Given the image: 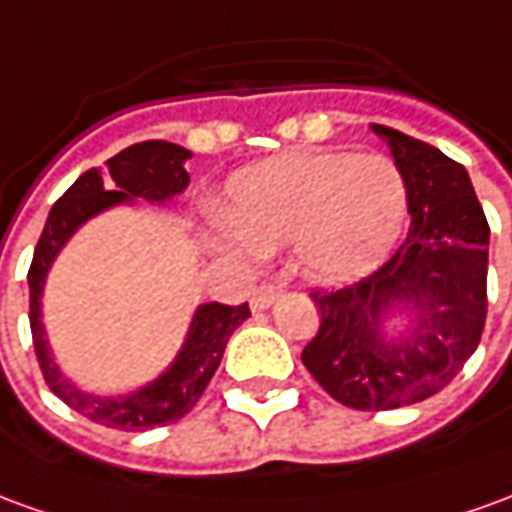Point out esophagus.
I'll return each mask as SVG.
<instances>
[{
	"instance_id": "34e87169",
	"label": "esophagus",
	"mask_w": 512,
	"mask_h": 512,
	"mask_svg": "<svg viewBox=\"0 0 512 512\" xmlns=\"http://www.w3.org/2000/svg\"><path fill=\"white\" fill-rule=\"evenodd\" d=\"M280 293H282L280 285L263 282V285L255 288V293H252V307H255V310H266L268 305H274V299H277Z\"/></svg>"
}]
</instances>
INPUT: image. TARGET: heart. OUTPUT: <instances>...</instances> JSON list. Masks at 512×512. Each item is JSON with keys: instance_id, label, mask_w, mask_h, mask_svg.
I'll list each match as a JSON object with an SVG mask.
<instances>
[{"instance_id": "b5f03b06", "label": "heart", "mask_w": 512, "mask_h": 512, "mask_svg": "<svg viewBox=\"0 0 512 512\" xmlns=\"http://www.w3.org/2000/svg\"><path fill=\"white\" fill-rule=\"evenodd\" d=\"M227 221L213 241L232 255L291 246L296 268L321 285L355 282L382 266L407 219V188L391 157L288 152L238 171Z\"/></svg>"}]
</instances>
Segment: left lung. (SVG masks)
Here are the masks:
<instances>
[{"label": "left lung", "mask_w": 512, "mask_h": 512, "mask_svg": "<svg viewBox=\"0 0 512 512\" xmlns=\"http://www.w3.org/2000/svg\"><path fill=\"white\" fill-rule=\"evenodd\" d=\"M402 171L410 232L396 255L355 285L313 291L321 324L302 363L335 402L355 410L416 405L455 380L488 313V221L466 169L435 146L371 124ZM393 312L417 324L381 330Z\"/></svg>", "instance_id": "left-lung-1"}]
</instances>
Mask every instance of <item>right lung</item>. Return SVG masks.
Wrapping results in <instances>:
<instances>
[{"label":"right lung","mask_w":512,"mask_h":512,"mask_svg":"<svg viewBox=\"0 0 512 512\" xmlns=\"http://www.w3.org/2000/svg\"><path fill=\"white\" fill-rule=\"evenodd\" d=\"M188 157H191L188 149L169 144V141H144L110 157L107 171L88 169L49 210V219L32 255L30 274H27L30 330L41 374L49 391L60 396L71 410H77L80 416L91 418L102 427L138 432L180 421L199 402L207 382L213 380L235 327H241L246 318L252 316L249 302L238 307L219 305V302L199 305L185 346L180 349V355L174 357V363L157 380L119 399L80 391L74 382L60 374V368L52 360L44 321H41V296H44L46 274L57 252L85 221L94 219L96 213H102L107 207L132 202V199L166 202L171 196L182 194L188 185V171H185Z\"/></svg>","instance_id":"obj_1"}]
</instances>
